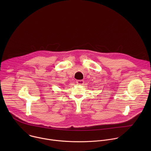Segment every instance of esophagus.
I'll list each match as a JSON object with an SVG mask.
<instances>
[{"instance_id":"esophagus-1","label":"esophagus","mask_w":151,"mask_h":151,"mask_svg":"<svg viewBox=\"0 0 151 151\" xmlns=\"http://www.w3.org/2000/svg\"><path fill=\"white\" fill-rule=\"evenodd\" d=\"M76 83L78 85H82L84 83V81L83 80H77L76 81Z\"/></svg>"}]
</instances>
